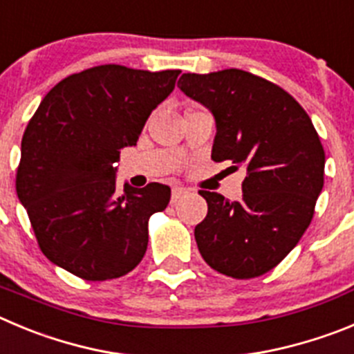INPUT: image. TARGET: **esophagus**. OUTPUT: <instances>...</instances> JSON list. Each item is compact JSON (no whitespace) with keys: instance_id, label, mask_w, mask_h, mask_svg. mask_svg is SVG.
<instances>
[{"instance_id":"obj_1","label":"esophagus","mask_w":354,"mask_h":354,"mask_svg":"<svg viewBox=\"0 0 354 354\" xmlns=\"http://www.w3.org/2000/svg\"><path fill=\"white\" fill-rule=\"evenodd\" d=\"M186 193H187V191L184 189V187H174V189H171V203L179 202V200L183 198Z\"/></svg>"}]
</instances>
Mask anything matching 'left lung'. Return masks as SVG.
I'll list each match as a JSON object with an SVG mask.
<instances>
[{
	"label": "left lung",
	"mask_w": 354,
	"mask_h": 354,
	"mask_svg": "<svg viewBox=\"0 0 354 354\" xmlns=\"http://www.w3.org/2000/svg\"><path fill=\"white\" fill-rule=\"evenodd\" d=\"M177 86L216 118L212 160L245 168L242 200L198 191L209 212L194 228L207 265L233 279L267 274L298 244L325 183V151L302 105L249 71L184 73Z\"/></svg>",
	"instance_id": "8db88e82"
}]
</instances>
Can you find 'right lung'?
<instances>
[{
	"label": "right lung",
	"mask_w": 354,
	"mask_h": 354,
	"mask_svg": "<svg viewBox=\"0 0 354 354\" xmlns=\"http://www.w3.org/2000/svg\"><path fill=\"white\" fill-rule=\"evenodd\" d=\"M180 70L102 64L52 87L29 119L15 189L41 252L86 281L118 279L144 258L149 217L167 209L170 187L115 189L121 149L175 87Z\"/></svg>",
	"instance_id": "1"
}]
</instances>
